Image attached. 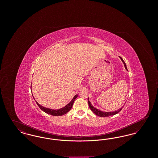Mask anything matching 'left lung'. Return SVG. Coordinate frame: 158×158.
I'll return each instance as SVG.
<instances>
[{
  "label": "left lung",
  "mask_w": 158,
  "mask_h": 158,
  "mask_svg": "<svg viewBox=\"0 0 158 158\" xmlns=\"http://www.w3.org/2000/svg\"><path fill=\"white\" fill-rule=\"evenodd\" d=\"M120 58L121 61H123V64H124V65L125 69L128 71L127 68V66H126V64L125 62L124 61V60H123V59H122L121 57H120ZM88 102L89 106L91 111H92L93 113H94L95 114H96L97 115L99 116V117H109V116H111V115H115V114H117V113H119L121 110H122V108H123V107H122V108H120L119 110H118L117 111H113V112H104V111H100L99 110L97 109V108H95V107H94V106H92V105L91 104V102H90V101H89V98H88Z\"/></svg>",
  "instance_id": "left-lung-1"
}]
</instances>
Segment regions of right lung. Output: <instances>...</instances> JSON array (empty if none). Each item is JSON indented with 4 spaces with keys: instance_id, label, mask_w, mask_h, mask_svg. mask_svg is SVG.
Here are the masks:
<instances>
[{
    "instance_id": "1",
    "label": "right lung",
    "mask_w": 158,
    "mask_h": 158,
    "mask_svg": "<svg viewBox=\"0 0 158 158\" xmlns=\"http://www.w3.org/2000/svg\"><path fill=\"white\" fill-rule=\"evenodd\" d=\"M77 95H76L72 99V100L68 104L66 105L65 106H64V107H63V108H61L60 109H58V110H53V109L45 108L44 106L39 104L38 103V102H37L36 101H35V102L37 104L38 106L40 107V108L41 110H43L44 112H45V113H47L48 114L52 115H54V116H60V115H63L64 114H66V113H68L71 110V108H72V107L73 106V104L74 103V101H75L76 98H77ZM34 99H35V98H34Z\"/></svg>"
}]
</instances>
